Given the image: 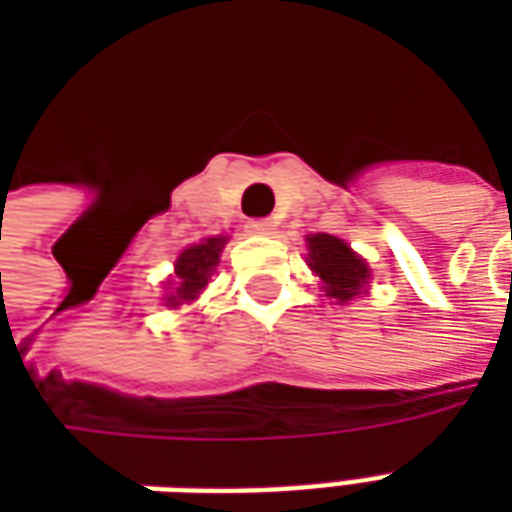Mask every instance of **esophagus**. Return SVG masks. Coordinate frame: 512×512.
I'll return each instance as SVG.
<instances>
[{
	"mask_svg": "<svg viewBox=\"0 0 512 512\" xmlns=\"http://www.w3.org/2000/svg\"><path fill=\"white\" fill-rule=\"evenodd\" d=\"M246 227H249V233H255V235L277 233V222H271V219H255V222H249Z\"/></svg>",
	"mask_w": 512,
	"mask_h": 512,
	"instance_id": "34e87169",
	"label": "esophagus"
}]
</instances>
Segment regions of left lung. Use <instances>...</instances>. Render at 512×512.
Returning a JSON list of instances; mask_svg holds the SVG:
<instances>
[{
	"label": "left lung",
	"mask_w": 512,
	"mask_h": 512,
	"mask_svg": "<svg viewBox=\"0 0 512 512\" xmlns=\"http://www.w3.org/2000/svg\"><path fill=\"white\" fill-rule=\"evenodd\" d=\"M307 246H310V268L326 282V293L332 299L348 301L362 293L370 268L362 257L351 252V246L326 233L310 235Z\"/></svg>",
	"instance_id": "8db88e82"
}]
</instances>
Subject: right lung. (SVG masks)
<instances>
[{
    "label": "right lung",
    "mask_w": 512,
    "mask_h": 512,
    "mask_svg": "<svg viewBox=\"0 0 512 512\" xmlns=\"http://www.w3.org/2000/svg\"><path fill=\"white\" fill-rule=\"evenodd\" d=\"M224 238H205L202 244H194L183 249V255L175 263V274H178V288L175 296H169V304H180V301H191L208 285L211 271L219 263V252H222Z\"/></svg>",
    "instance_id": "add662e5"
}]
</instances>
